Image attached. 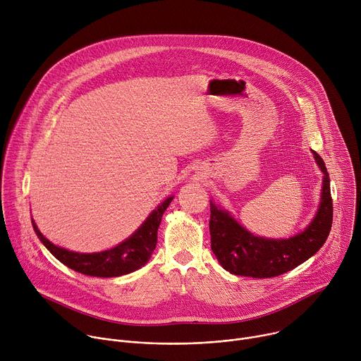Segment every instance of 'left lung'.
Listing matches in <instances>:
<instances>
[{
    "label": "left lung",
    "instance_id": "obj_1",
    "mask_svg": "<svg viewBox=\"0 0 361 361\" xmlns=\"http://www.w3.org/2000/svg\"><path fill=\"white\" fill-rule=\"evenodd\" d=\"M313 154L324 174L320 209L312 224L294 237L286 240L257 237L210 202L212 250L223 269L235 276L270 279L295 269L320 250L333 224V198L326 164L316 151Z\"/></svg>",
    "mask_w": 361,
    "mask_h": 361
}]
</instances>
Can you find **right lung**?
I'll list each match as a JSON object with an SVG mask.
<instances>
[{
    "mask_svg": "<svg viewBox=\"0 0 361 361\" xmlns=\"http://www.w3.org/2000/svg\"><path fill=\"white\" fill-rule=\"evenodd\" d=\"M171 200L173 197H169L164 202H161L128 240L111 250L101 252L81 254L60 248L49 243L39 233L34 221L32 227L48 251L71 270L92 277H118L141 269L149 260L157 244V230L160 227L161 217Z\"/></svg>",
    "mask_w": 361,
    "mask_h": 361,
    "instance_id": "add662e5",
    "label": "right lung"
}]
</instances>
